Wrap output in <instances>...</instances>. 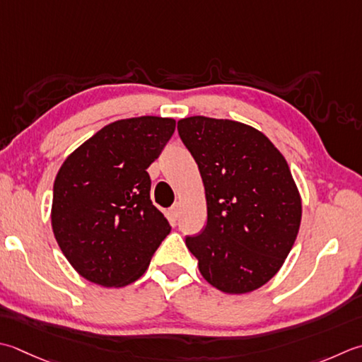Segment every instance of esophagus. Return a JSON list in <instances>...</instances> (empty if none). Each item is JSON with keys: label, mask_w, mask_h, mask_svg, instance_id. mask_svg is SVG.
Returning <instances> with one entry per match:
<instances>
[{"label": "esophagus", "mask_w": 362, "mask_h": 362, "mask_svg": "<svg viewBox=\"0 0 362 362\" xmlns=\"http://www.w3.org/2000/svg\"><path fill=\"white\" fill-rule=\"evenodd\" d=\"M169 215H171L174 219L179 218V215H180V204L179 202H175L173 207L169 209Z\"/></svg>", "instance_id": "1"}]
</instances>
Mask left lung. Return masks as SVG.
<instances>
[{"mask_svg": "<svg viewBox=\"0 0 362 362\" xmlns=\"http://www.w3.org/2000/svg\"><path fill=\"white\" fill-rule=\"evenodd\" d=\"M202 177L207 226L187 247L204 279L240 295L281 270L301 224L290 168L264 133L237 120L191 116L177 122Z\"/></svg>", "mask_w": 362, "mask_h": 362, "instance_id": "obj_1", "label": "left lung"}]
</instances>
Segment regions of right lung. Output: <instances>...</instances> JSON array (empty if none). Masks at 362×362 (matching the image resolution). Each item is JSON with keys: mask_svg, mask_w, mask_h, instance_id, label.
Segmentation results:
<instances>
[{"mask_svg": "<svg viewBox=\"0 0 362 362\" xmlns=\"http://www.w3.org/2000/svg\"><path fill=\"white\" fill-rule=\"evenodd\" d=\"M174 130L171 117L120 119L62 163L53 185L52 228L62 254L84 279L102 287L132 284L171 232L151 201L147 168Z\"/></svg>", "mask_w": 362, "mask_h": 362, "instance_id": "obj_1", "label": "right lung"}]
</instances>
